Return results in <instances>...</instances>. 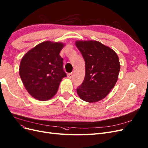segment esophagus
Masks as SVG:
<instances>
[{
    "instance_id": "34e87169",
    "label": "esophagus",
    "mask_w": 148,
    "mask_h": 148,
    "mask_svg": "<svg viewBox=\"0 0 148 148\" xmlns=\"http://www.w3.org/2000/svg\"><path fill=\"white\" fill-rule=\"evenodd\" d=\"M68 77L69 79H71L73 77V73H69L68 74Z\"/></svg>"
}]
</instances>
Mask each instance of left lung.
<instances>
[{
	"label": "left lung",
	"instance_id": "left-lung-1",
	"mask_svg": "<svg viewBox=\"0 0 148 148\" xmlns=\"http://www.w3.org/2000/svg\"><path fill=\"white\" fill-rule=\"evenodd\" d=\"M75 45L85 60L84 82L77 88L81 99L92 103L105 98L118 79L119 60L112 49L97 41H77Z\"/></svg>",
	"mask_w": 148,
	"mask_h": 148
}]
</instances>
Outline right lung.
<instances>
[{"instance_id":"obj_1","label":"right lung","mask_w":148,"mask_h":148,"mask_svg":"<svg viewBox=\"0 0 148 148\" xmlns=\"http://www.w3.org/2000/svg\"><path fill=\"white\" fill-rule=\"evenodd\" d=\"M64 43L46 41L38 44L22 58L19 75L25 89L35 99L45 101L57 93L63 78V59L59 53Z\"/></svg>"}]
</instances>
